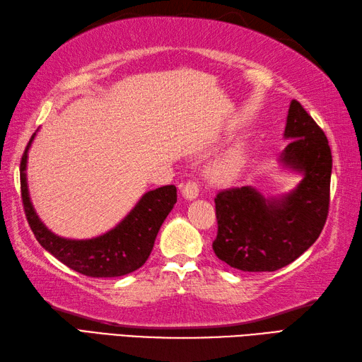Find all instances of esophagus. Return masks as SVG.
<instances>
[{
    "label": "esophagus",
    "instance_id": "obj_1",
    "mask_svg": "<svg viewBox=\"0 0 362 362\" xmlns=\"http://www.w3.org/2000/svg\"><path fill=\"white\" fill-rule=\"evenodd\" d=\"M198 195H199V187H198V184L195 182V181H189V182H186L184 184V187H182V197L186 198V199H195V198H198Z\"/></svg>",
    "mask_w": 362,
    "mask_h": 362
}]
</instances>
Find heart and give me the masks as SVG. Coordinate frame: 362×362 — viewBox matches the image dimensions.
Instances as JSON below:
<instances>
[{
  "label": "heart",
  "instance_id": "b5f03b06",
  "mask_svg": "<svg viewBox=\"0 0 362 362\" xmlns=\"http://www.w3.org/2000/svg\"><path fill=\"white\" fill-rule=\"evenodd\" d=\"M243 163L245 158L242 151L238 148H230L212 160L207 168V175L216 184H229L242 172Z\"/></svg>",
  "mask_w": 362,
  "mask_h": 362
}]
</instances>
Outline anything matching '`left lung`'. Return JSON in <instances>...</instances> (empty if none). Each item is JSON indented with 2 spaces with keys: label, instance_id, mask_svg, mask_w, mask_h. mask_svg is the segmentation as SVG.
Here are the masks:
<instances>
[{
  "label": "left lung",
  "instance_id": "left-lung-1",
  "mask_svg": "<svg viewBox=\"0 0 362 362\" xmlns=\"http://www.w3.org/2000/svg\"><path fill=\"white\" fill-rule=\"evenodd\" d=\"M279 155L282 170L300 175L286 194L264 197L252 186L223 190L215 198L218 234L214 252L229 267L276 271L300 257L322 232L330 204L332 151L327 136L297 100L288 110Z\"/></svg>",
  "mask_w": 362,
  "mask_h": 362
}]
</instances>
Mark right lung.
<instances>
[{"label":"right lung","instance_id":"add662e5","mask_svg":"<svg viewBox=\"0 0 362 362\" xmlns=\"http://www.w3.org/2000/svg\"><path fill=\"white\" fill-rule=\"evenodd\" d=\"M38 130L32 134L20 164L21 198L29 226L38 243L68 268L90 277L130 274L147 262L158 232L176 203V187L163 186L144 194L115 228L91 238L60 237L40 220L30 202L28 155Z\"/></svg>","mask_w":362,"mask_h":362}]
</instances>
